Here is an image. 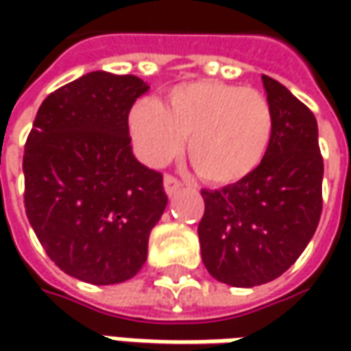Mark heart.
<instances>
[{
    "label": "heart",
    "instance_id": "obj_1",
    "mask_svg": "<svg viewBox=\"0 0 351 351\" xmlns=\"http://www.w3.org/2000/svg\"><path fill=\"white\" fill-rule=\"evenodd\" d=\"M246 132H248V136H250V138H252V136L256 134V128L252 127V125H248V127H246Z\"/></svg>",
    "mask_w": 351,
    "mask_h": 351
}]
</instances>
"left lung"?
Masks as SVG:
<instances>
[{
	"label": "left lung",
	"mask_w": 351,
	"mask_h": 351,
	"mask_svg": "<svg viewBox=\"0 0 351 351\" xmlns=\"http://www.w3.org/2000/svg\"><path fill=\"white\" fill-rule=\"evenodd\" d=\"M148 86L136 75L91 72L50 93L25 142V210L64 274L113 285L146 262L166 209L164 176L130 146L128 113Z\"/></svg>",
	"instance_id": "1"
}]
</instances>
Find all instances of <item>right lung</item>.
<instances>
[{"instance_id": "right-lung-1", "label": "right lung", "mask_w": 351, "mask_h": 351, "mask_svg": "<svg viewBox=\"0 0 351 351\" xmlns=\"http://www.w3.org/2000/svg\"><path fill=\"white\" fill-rule=\"evenodd\" d=\"M271 134L258 168L219 191H203L199 223L203 263L215 279L254 287L279 277L301 256L322 209L317 119L279 82L263 75ZM201 134L195 154L210 178L238 176L242 162Z\"/></svg>"}]
</instances>
